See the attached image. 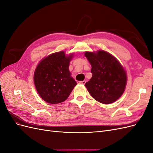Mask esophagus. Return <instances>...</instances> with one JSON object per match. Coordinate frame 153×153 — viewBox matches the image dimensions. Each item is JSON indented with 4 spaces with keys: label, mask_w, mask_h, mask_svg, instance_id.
I'll list each match as a JSON object with an SVG mask.
<instances>
[{
    "label": "esophagus",
    "mask_w": 153,
    "mask_h": 153,
    "mask_svg": "<svg viewBox=\"0 0 153 153\" xmlns=\"http://www.w3.org/2000/svg\"><path fill=\"white\" fill-rule=\"evenodd\" d=\"M85 80H84V81H80V82H78V83H79V84H83V85H84L85 84Z\"/></svg>",
    "instance_id": "1"
}]
</instances>
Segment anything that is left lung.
<instances>
[{"instance_id":"left-lung-1","label":"left lung","mask_w":153,"mask_h":153,"mask_svg":"<svg viewBox=\"0 0 153 153\" xmlns=\"http://www.w3.org/2000/svg\"><path fill=\"white\" fill-rule=\"evenodd\" d=\"M91 65L92 78L85 86L91 96L103 104L117 101L124 92L127 83L126 72L118 60L107 52H85Z\"/></svg>"}]
</instances>
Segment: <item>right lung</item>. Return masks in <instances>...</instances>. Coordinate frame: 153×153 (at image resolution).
Masks as SVG:
<instances>
[{
	"label": "right lung",
	"mask_w": 153,
	"mask_h": 153,
	"mask_svg": "<svg viewBox=\"0 0 153 153\" xmlns=\"http://www.w3.org/2000/svg\"><path fill=\"white\" fill-rule=\"evenodd\" d=\"M73 54L64 51L49 55L37 66L34 82L37 92L46 102L57 104L65 101L76 85L69 70Z\"/></svg>",
	"instance_id": "right-lung-1"
}]
</instances>
